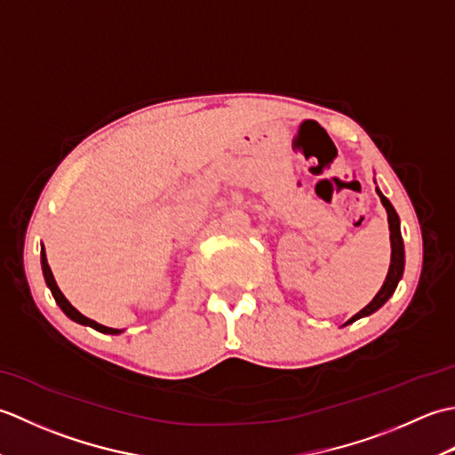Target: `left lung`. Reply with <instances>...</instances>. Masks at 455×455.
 <instances>
[{"instance_id": "8db88e82", "label": "left lung", "mask_w": 455, "mask_h": 455, "mask_svg": "<svg viewBox=\"0 0 455 455\" xmlns=\"http://www.w3.org/2000/svg\"><path fill=\"white\" fill-rule=\"evenodd\" d=\"M377 196H379L385 211H387L389 233H391V266H389L387 277H385L381 289L371 299V303L365 305L360 313H355L346 324H352V323L357 321V318H362V316H370L371 313L377 311V308H381L385 303H387L389 297L395 293V289H397L401 277H403V272H404V244H403V236H401L399 215H397V211H395V207L391 205V201L379 191V188H377Z\"/></svg>"}]
</instances>
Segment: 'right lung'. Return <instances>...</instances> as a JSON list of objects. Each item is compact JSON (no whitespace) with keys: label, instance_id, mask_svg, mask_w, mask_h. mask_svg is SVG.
I'll return each mask as SVG.
<instances>
[{"label":"right lung","instance_id":"1","mask_svg":"<svg viewBox=\"0 0 455 455\" xmlns=\"http://www.w3.org/2000/svg\"><path fill=\"white\" fill-rule=\"evenodd\" d=\"M41 266H43L44 282H46L48 289H51L54 301L58 303V307L62 308L64 315H66L68 318H72V321L78 323V324L92 326V328H95V331H100V332H103V334H121V332H123V331H119V328H109V326H103V324H100V323L92 321V318L84 316V315L78 311V308L70 305V301H68V299L64 297V293L60 291V289H58V285H56V282H54V275H52V272H51V266H48V262H46L44 246H43V250H41Z\"/></svg>","mask_w":455,"mask_h":455}]
</instances>
